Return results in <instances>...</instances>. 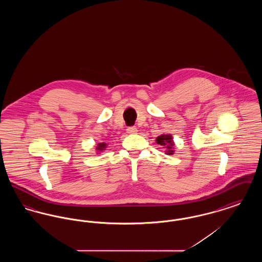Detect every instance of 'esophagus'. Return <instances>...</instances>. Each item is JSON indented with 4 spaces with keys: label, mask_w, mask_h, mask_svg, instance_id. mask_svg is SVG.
Returning <instances> with one entry per match:
<instances>
[{
    "label": "esophagus",
    "mask_w": 262,
    "mask_h": 262,
    "mask_svg": "<svg viewBox=\"0 0 262 262\" xmlns=\"http://www.w3.org/2000/svg\"><path fill=\"white\" fill-rule=\"evenodd\" d=\"M126 132H127V134H137V128L136 126H128L127 128H126Z\"/></svg>",
    "instance_id": "obj_1"
}]
</instances>
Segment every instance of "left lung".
<instances>
[{"label": "left lung", "mask_w": 262, "mask_h": 262, "mask_svg": "<svg viewBox=\"0 0 262 262\" xmlns=\"http://www.w3.org/2000/svg\"><path fill=\"white\" fill-rule=\"evenodd\" d=\"M157 144L163 146V148H166V154L172 155L174 152V142L173 137L171 135H161L156 138Z\"/></svg>", "instance_id": "left-lung-1"}]
</instances>
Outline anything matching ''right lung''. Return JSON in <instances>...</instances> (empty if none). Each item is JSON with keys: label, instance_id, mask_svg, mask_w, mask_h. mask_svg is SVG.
I'll return each mask as SVG.
<instances>
[{"label": "right lung", "instance_id": "add662e5", "mask_svg": "<svg viewBox=\"0 0 262 262\" xmlns=\"http://www.w3.org/2000/svg\"><path fill=\"white\" fill-rule=\"evenodd\" d=\"M107 143H105V142H99L98 144H97V146H96V152H97V154H100L101 152H103L104 150H106V147H107Z\"/></svg>", "mask_w": 262, "mask_h": 262}]
</instances>
